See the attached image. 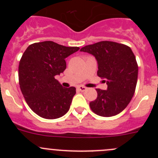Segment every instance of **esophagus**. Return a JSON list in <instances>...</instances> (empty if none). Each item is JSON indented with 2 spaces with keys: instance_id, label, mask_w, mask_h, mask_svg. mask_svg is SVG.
I'll list each match as a JSON object with an SVG mask.
<instances>
[{
  "instance_id": "esophagus-1",
  "label": "esophagus",
  "mask_w": 158,
  "mask_h": 158,
  "mask_svg": "<svg viewBox=\"0 0 158 158\" xmlns=\"http://www.w3.org/2000/svg\"><path fill=\"white\" fill-rule=\"evenodd\" d=\"M86 87L83 86V85H79V86L77 87V89L79 91H80V92H84V91L86 90Z\"/></svg>"
}]
</instances>
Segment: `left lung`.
<instances>
[{
  "mask_svg": "<svg viewBox=\"0 0 158 158\" xmlns=\"http://www.w3.org/2000/svg\"><path fill=\"white\" fill-rule=\"evenodd\" d=\"M95 57L97 75L105 79L106 90L96 89L97 98L89 103L91 109L102 117L122 112L131 100L138 80V66L131 49L125 44L101 41L80 49Z\"/></svg>",
  "mask_w": 158,
  "mask_h": 158,
  "instance_id": "1",
  "label": "left lung"
}]
</instances>
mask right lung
I'll return each mask as SVG.
<instances>
[{
  "label": "right lung",
  "mask_w": 158,
  "mask_h": 158,
  "mask_svg": "<svg viewBox=\"0 0 158 158\" xmlns=\"http://www.w3.org/2000/svg\"><path fill=\"white\" fill-rule=\"evenodd\" d=\"M79 49L52 41L31 44L19 63L20 90L33 112L47 119L62 117L69 111L76 88H63L55 76L66 68L65 59Z\"/></svg>",
  "instance_id": "add662e5"
}]
</instances>
